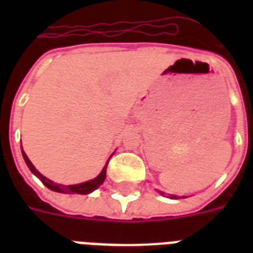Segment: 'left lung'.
Listing matches in <instances>:
<instances>
[{
	"label": "left lung",
	"instance_id": "left-lung-1",
	"mask_svg": "<svg viewBox=\"0 0 253 253\" xmlns=\"http://www.w3.org/2000/svg\"><path fill=\"white\" fill-rule=\"evenodd\" d=\"M159 193H160V194H163V196H164V193H163V192H159ZM168 198H170V200H177L178 197H177V196H173V194H169Z\"/></svg>",
	"mask_w": 253,
	"mask_h": 253
}]
</instances>
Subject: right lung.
<instances>
[{"instance_id": "add662e5", "label": "right lung", "mask_w": 253, "mask_h": 253, "mask_svg": "<svg viewBox=\"0 0 253 253\" xmlns=\"http://www.w3.org/2000/svg\"><path fill=\"white\" fill-rule=\"evenodd\" d=\"M22 148V146H21ZM114 155V154H113ZM111 155V156H113ZM22 156L25 159V163L27 164L29 169L31 172L35 174V176L39 178V180L43 182V184L47 186L48 189L53 190V192H57V193H65V194H89V193L94 192L95 189H98L101 185L103 184V181L106 178V168H107V163L109 160L111 159V156L109 158V160L106 162L105 167L102 168L101 173H99L98 176L93 178V180H89V181H85V182H81V184H76V185H61V184H56V182H53L51 181L49 178L44 177L42 173H39V170H37V168L33 166V163L30 162V159L27 158V155L25 154V151L22 148Z\"/></svg>"}]
</instances>
